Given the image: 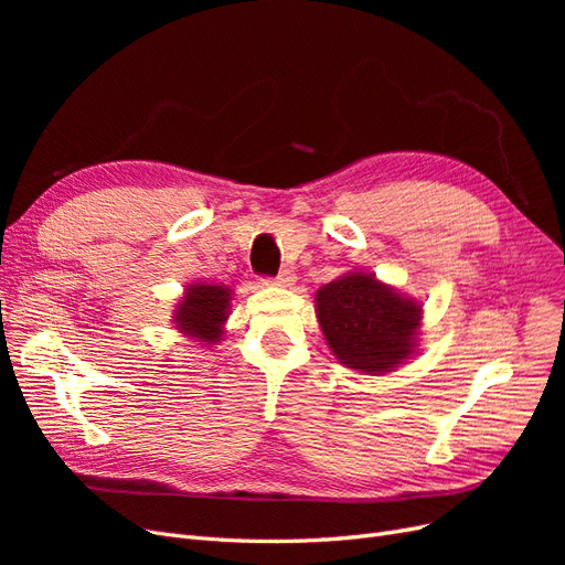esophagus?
Instances as JSON below:
<instances>
[{
	"label": "esophagus",
	"instance_id": "esophagus-1",
	"mask_svg": "<svg viewBox=\"0 0 565 565\" xmlns=\"http://www.w3.org/2000/svg\"><path fill=\"white\" fill-rule=\"evenodd\" d=\"M266 282H276L280 287H289V285H295V273L289 268H282L276 278H268Z\"/></svg>",
	"mask_w": 565,
	"mask_h": 565
}]
</instances>
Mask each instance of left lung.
Segmentation results:
<instances>
[{"mask_svg":"<svg viewBox=\"0 0 565 565\" xmlns=\"http://www.w3.org/2000/svg\"><path fill=\"white\" fill-rule=\"evenodd\" d=\"M316 311L332 353L347 367L384 374L415 351L422 309L370 273H347L320 287Z\"/></svg>","mask_w":565,"mask_h":565,"instance_id":"1","label":"left lung"}]
</instances>
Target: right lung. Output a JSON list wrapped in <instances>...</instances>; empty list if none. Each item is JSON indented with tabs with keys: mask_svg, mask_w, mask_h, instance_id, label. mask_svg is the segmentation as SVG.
<instances>
[{
	"mask_svg": "<svg viewBox=\"0 0 565 565\" xmlns=\"http://www.w3.org/2000/svg\"><path fill=\"white\" fill-rule=\"evenodd\" d=\"M228 289L224 285H191L179 303L177 324L204 344H214L221 337V324L228 318Z\"/></svg>",
	"mask_w": 565,
	"mask_h": 565,
	"instance_id": "obj_1",
	"label": "right lung"
}]
</instances>
